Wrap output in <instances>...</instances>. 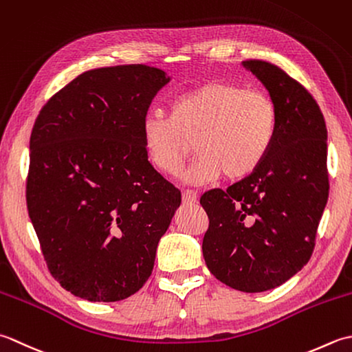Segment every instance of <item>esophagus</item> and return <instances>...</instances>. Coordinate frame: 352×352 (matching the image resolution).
Here are the masks:
<instances>
[{
    "label": "esophagus",
    "mask_w": 352,
    "mask_h": 352,
    "mask_svg": "<svg viewBox=\"0 0 352 352\" xmlns=\"http://www.w3.org/2000/svg\"><path fill=\"white\" fill-rule=\"evenodd\" d=\"M182 202L185 205H195L197 202V192L192 190L182 191Z\"/></svg>",
    "instance_id": "34e87169"
}]
</instances>
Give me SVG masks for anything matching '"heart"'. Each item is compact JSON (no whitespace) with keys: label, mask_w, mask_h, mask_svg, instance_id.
I'll list each match as a JSON object with an SVG mask.
<instances>
[{"label":"heart","mask_w":352,"mask_h":352,"mask_svg":"<svg viewBox=\"0 0 352 352\" xmlns=\"http://www.w3.org/2000/svg\"><path fill=\"white\" fill-rule=\"evenodd\" d=\"M278 133V109L260 91L228 80H208L171 98L168 117L150 111L141 126L150 164L176 176L185 157L199 152L184 173L202 185L223 175L228 182L252 176L267 160Z\"/></svg>","instance_id":"obj_1"}]
</instances>
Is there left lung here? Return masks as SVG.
I'll list each match as a JSON object with an SVG mask.
<instances>
[{
    "instance_id": "8db88e82",
    "label": "left lung",
    "mask_w": 352,
    "mask_h": 352,
    "mask_svg": "<svg viewBox=\"0 0 352 352\" xmlns=\"http://www.w3.org/2000/svg\"><path fill=\"white\" fill-rule=\"evenodd\" d=\"M243 67L260 78L278 109V133L255 173L200 197L210 219L202 250L219 281L246 293L281 285L310 260L329 182L327 126L316 100L274 63Z\"/></svg>"
}]
</instances>
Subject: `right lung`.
I'll use <instances>...</instances> for the list:
<instances>
[{"mask_svg":"<svg viewBox=\"0 0 352 352\" xmlns=\"http://www.w3.org/2000/svg\"><path fill=\"white\" fill-rule=\"evenodd\" d=\"M162 69L86 71L34 121L27 210L50 274L74 296L116 302L152 275L181 191L148 162L141 126Z\"/></svg>","mask_w":352,"mask_h":352,"instance_id":"obj_1","label":"right lung"}]
</instances>
